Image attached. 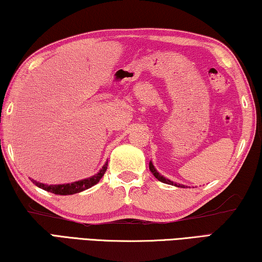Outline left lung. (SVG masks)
Segmentation results:
<instances>
[{"instance_id": "left-lung-1", "label": "left lung", "mask_w": 262, "mask_h": 262, "mask_svg": "<svg viewBox=\"0 0 262 262\" xmlns=\"http://www.w3.org/2000/svg\"><path fill=\"white\" fill-rule=\"evenodd\" d=\"M149 168H150V171H151V173L155 176V178L158 179L159 181H162V183H164V184H167V185H172V186H177V187H183V188H185V186H184V185H181V184H176V183H173V181H171L170 179H166L165 177H163L162 174H159L158 172H157L156 168H155V166L152 165V163H151V162L149 163Z\"/></svg>"}]
</instances>
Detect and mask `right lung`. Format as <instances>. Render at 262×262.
Segmentation results:
<instances>
[{
  "mask_svg": "<svg viewBox=\"0 0 262 262\" xmlns=\"http://www.w3.org/2000/svg\"><path fill=\"white\" fill-rule=\"evenodd\" d=\"M106 168H107V162L105 163V165L101 167V170L98 172V173L90 177L88 179H83L79 181H75V183L72 184H62V185H46V184H41L38 183L32 179V183L38 186L39 188H42L47 190V192L54 193L57 195H72L75 193H79L82 190H85L88 188L92 187V186L96 185L97 183H99V180L103 178L104 173L106 172Z\"/></svg>",
  "mask_w": 262,
  "mask_h": 262,
  "instance_id": "right-lung-1",
  "label": "right lung"
}]
</instances>
